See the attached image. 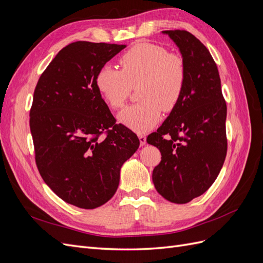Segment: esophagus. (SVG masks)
<instances>
[{
	"label": "esophagus",
	"instance_id": "esophagus-1",
	"mask_svg": "<svg viewBox=\"0 0 263 263\" xmlns=\"http://www.w3.org/2000/svg\"><path fill=\"white\" fill-rule=\"evenodd\" d=\"M138 138H139V141H140V146H144L146 144V135L144 134H139L138 135Z\"/></svg>",
	"mask_w": 263,
	"mask_h": 263
}]
</instances>
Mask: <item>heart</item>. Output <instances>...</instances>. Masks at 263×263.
<instances>
[{
    "label": "heart",
    "mask_w": 263,
    "mask_h": 263,
    "mask_svg": "<svg viewBox=\"0 0 263 263\" xmlns=\"http://www.w3.org/2000/svg\"><path fill=\"white\" fill-rule=\"evenodd\" d=\"M119 65L121 70L103 66L95 84L106 104L114 109L122 108L132 87L139 85L140 102L122 110L118 119L128 128L144 133L158 123L161 108L171 112L179 104L187 78L185 60L163 46L140 42L121 55Z\"/></svg>",
    "instance_id": "heart-1"
}]
</instances>
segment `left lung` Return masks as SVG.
<instances>
[{
    "label": "left lung",
    "instance_id": "1",
    "mask_svg": "<svg viewBox=\"0 0 263 263\" xmlns=\"http://www.w3.org/2000/svg\"><path fill=\"white\" fill-rule=\"evenodd\" d=\"M184 58V91L170 115L147 142L161 153L153 171L158 193L185 204L202 195L216 180L227 154V106L218 69L209 49L186 30H163Z\"/></svg>",
    "mask_w": 263,
    "mask_h": 263
}]
</instances>
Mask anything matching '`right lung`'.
<instances>
[{
  "label": "right lung",
  "instance_id": "1",
  "mask_svg": "<svg viewBox=\"0 0 263 263\" xmlns=\"http://www.w3.org/2000/svg\"><path fill=\"white\" fill-rule=\"evenodd\" d=\"M126 45L76 42L42 73L29 113L39 173L61 200L93 210L115 194L123 163L139 147L117 124L95 78Z\"/></svg>",
  "mask_w": 263,
  "mask_h": 263
}]
</instances>
